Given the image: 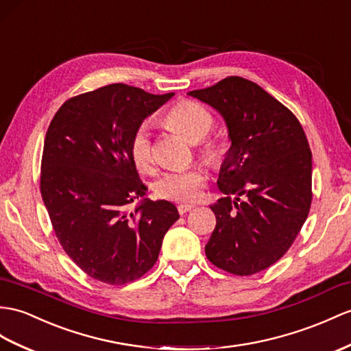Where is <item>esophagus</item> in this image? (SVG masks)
<instances>
[{"label":"esophagus","mask_w":351,"mask_h":351,"mask_svg":"<svg viewBox=\"0 0 351 351\" xmlns=\"http://www.w3.org/2000/svg\"><path fill=\"white\" fill-rule=\"evenodd\" d=\"M195 207L193 204H178V207H177V210H178V213H180V215H184V213H187V211H191L192 208Z\"/></svg>","instance_id":"1"}]
</instances>
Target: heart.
I'll return each instance as SVG.
<instances>
[{
	"instance_id": "obj_1",
	"label": "heart",
	"mask_w": 351,
	"mask_h": 351,
	"mask_svg": "<svg viewBox=\"0 0 351 351\" xmlns=\"http://www.w3.org/2000/svg\"><path fill=\"white\" fill-rule=\"evenodd\" d=\"M165 122L182 132L187 140L198 143L211 131L215 125L210 111L195 101H180L171 107L165 114ZM131 158L135 167L149 173L153 168V144L149 123L136 128L131 140ZM202 153L210 164L217 165L225 156V144L221 141H210L204 146ZM205 184V174L198 167L171 169L162 174L155 183V192L160 198L187 202L199 196Z\"/></svg>"
}]
</instances>
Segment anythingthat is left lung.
<instances>
[{"instance_id": "1", "label": "left lung", "mask_w": 351, "mask_h": 351, "mask_svg": "<svg viewBox=\"0 0 351 351\" xmlns=\"http://www.w3.org/2000/svg\"><path fill=\"white\" fill-rule=\"evenodd\" d=\"M187 95L223 117L230 140L217 180L225 198L210 205L216 228L205 254L235 276L256 274L289 250L308 217V141L292 111L243 77Z\"/></svg>"}]
</instances>
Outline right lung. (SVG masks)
<instances>
[{
  "instance_id": "1",
  "label": "right lung",
  "mask_w": 351,
  "mask_h": 351,
  "mask_svg": "<svg viewBox=\"0 0 351 351\" xmlns=\"http://www.w3.org/2000/svg\"><path fill=\"white\" fill-rule=\"evenodd\" d=\"M173 95L113 83L65 101L49 125L43 201L65 253L102 283L121 286L146 274L180 217L173 202L144 198L147 187L130 149L136 128Z\"/></svg>"
}]
</instances>
